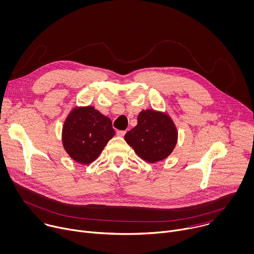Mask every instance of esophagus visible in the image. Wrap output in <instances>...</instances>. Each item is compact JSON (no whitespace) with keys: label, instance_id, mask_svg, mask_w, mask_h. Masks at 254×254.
Segmentation results:
<instances>
[{"label":"esophagus","instance_id":"34e87169","mask_svg":"<svg viewBox=\"0 0 254 254\" xmlns=\"http://www.w3.org/2000/svg\"><path fill=\"white\" fill-rule=\"evenodd\" d=\"M126 132H127L126 130H118V131H117V134H118L119 136H124V135L126 134Z\"/></svg>","mask_w":254,"mask_h":254}]
</instances>
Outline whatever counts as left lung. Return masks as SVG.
I'll list each match as a JSON object with an SVG mask.
<instances>
[{
  "instance_id": "8db88e82",
  "label": "left lung",
  "mask_w": 254,
  "mask_h": 254,
  "mask_svg": "<svg viewBox=\"0 0 254 254\" xmlns=\"http://www.w3.org/2000/svg\"><path fill=\"white\" fill-rule=\"evenodd\" d=\"M125 139L137 155L152 163L173 152L178 141V129L165 114L146 110L139 113L137 125L126 133Z\"/></svg>"
}]
</instances>
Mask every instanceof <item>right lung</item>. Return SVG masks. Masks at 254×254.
<instances>
[{"mask_svg":"<svg viewBox=\"0 0 254 254\" xmlns=\"http://www.w3.org/2000/svg\"><path fill=\"white\" fill-rule=\"evenodd\" d=\"M112 121L94 107L75 108L63 127V144L76 162L89 164L102 153L115 135Z\"/></svg>","mask_w":254,"mask_h":254,"instance_id":"add662e5","label":"right lung"}]
</instances>
